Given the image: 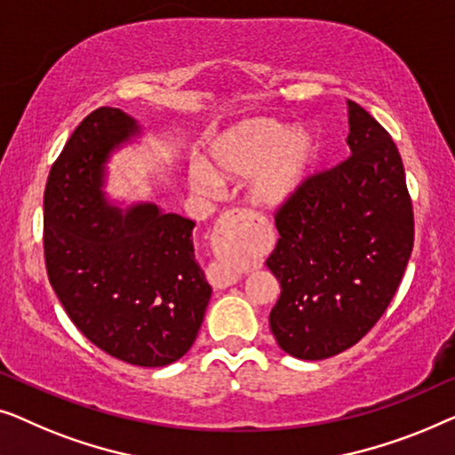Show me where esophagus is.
<instances>
[{"instance_id": "34e87169", "label": "esophagus", "mask_w": 455, "mask_h": 455, "mask_svg": "<svg viewBox=\"0 0 455 455\" xmlns=\"http://www.w3.org/2000/svg\"><path fill=\"white\" fill-rule=\"evenodd\" d=\"M251 227L253 214H249L247 210H228V212L222 214L219 220V228L222 236H225V253H230L236 259L249 255V249H251ZM239 278V272L230 270V267L225 266H214L212 270L208 272V280L216 286V289L233 286Z\"/></svg>"}]
</instances>
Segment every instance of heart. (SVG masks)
<instances>
[{"label": "heart", "instance_id": "heart-1", "mask_svg": "<svg viewBox=\"0 0 455 455\" xmlns=\"http://www.w3.org/2000/svg\"><path fill=\"white\" fill-rule=\"evenodd\" d=\"M315 152L317 142L311 132L291 130L276 119H249L210 144L206 163L191 166V183L200 191H214L219 181H243L251 176V200L276 208L303 183Z\"/></svg>", "mask_w": 455, "mask_h": 455}]
</instances>
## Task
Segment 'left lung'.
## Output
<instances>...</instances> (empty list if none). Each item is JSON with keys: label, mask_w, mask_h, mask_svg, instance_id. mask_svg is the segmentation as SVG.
Returning <instances> with one entry per match:
<instances>
[{"label": "left lung", "mask_w": 455, "mask_h": 455, "mask_svg": "<svg viewBox=\"0 0 455 455\" xmlns=\"http://www.w3.org/2000/svg\"><path fill=\"white\" fill-rule=\"evenodd\" d=\"M350 155L303 179L280 204L267 267L280 283L270 313L278 347L322 361L361 340L386 313L414 245L404 164L379 121L348 102Z\"/></svg>", "instance_id": "left-lung-1"}]
</instances>
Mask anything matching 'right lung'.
I'll return each instance as SVG.
<instances>
[{"label": "right lung", "instance_id": "1", "mask_svg": "<svg viewBox=\"0 0 455 455\" xmlns=\"http://www.w3.org/2000/svg\"><path fill=\"white\" fill-rule=\"evenodd\" d=\"M138 130L113 107L82 119L51 166L43 247L49 283L94 347L138 367H164L194 344L212 289L194 258L196 222L102 197L108 152Z\"/></svg>", "mask_w": 455, "mask_h": 455}]
</instances>
